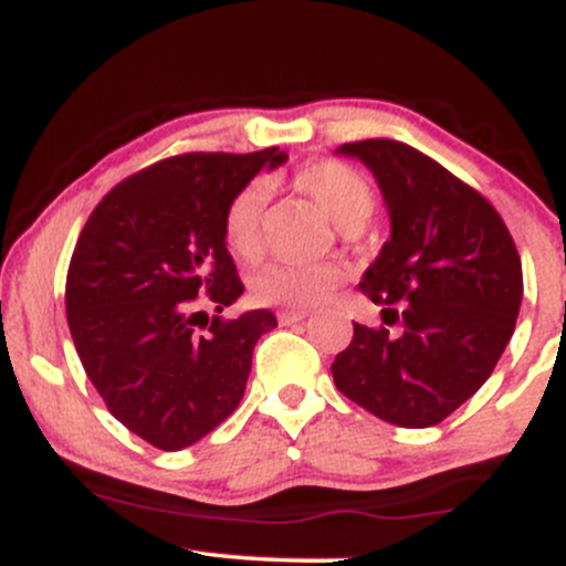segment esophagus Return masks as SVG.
Masks as SVG:
<instances>
[{
	"label": "esophagus",
	"instance_id": "1",
	"mask_svg": "<svg viewBox=\"0 0 566 566\" xmlns=\"http://www.w3.org/2000/svg\"><path fill=\"white\" fill-rule=\"evenodd\" d=\"M305 316H308V311H303V308H282L276 314V319H279V324H295V322H303Z\"/></svg>",
	"mask_w": 566,
	"mask_h": 566
}]
</instances>
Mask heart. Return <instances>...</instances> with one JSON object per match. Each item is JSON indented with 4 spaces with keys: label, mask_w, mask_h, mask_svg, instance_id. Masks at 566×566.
<instances>
[{
    "label": "heart",
    "mask_w": 566,
    "mask_h": 566,
    "mask_svg": "<svg viewBox=\"0 0 566 566\" xmlns=\"http://www.w3.org/2000/svg\"><path fill=\"white\" fill-rule=\"evenodd\" d=\"M295 188L305 193L316 207L340 229H359L375 210V188L359 170L346 161L324 159L295 172ZM263 210L265 188L252 184L231 199L226 210V239L242 261H258L263 252ZM343 271L333 263L265 265L250 279L252 301L263 305H287L305 308L316 305L337 287Z\"/></svg>",
    "instance_id": "obj_1"
}]
</instances>
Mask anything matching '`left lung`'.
Here are the masks:
<instances>
[{
	"label": "left lung",
	"mask_w": 566,
	"mask_h": 566,
	"mask_svg": "<svg viewBox=\"0 0 566 566\" xmlns=\"http://www.w3.org/2000/svg\"><path fill=\"white\" fill-rule=\"evenodd\" d=\"M337 154L373 170L391 239L359 282L386 327L354 324L333 361L335 386L386 423L437 426L484 386L509 346L524 292L516 244L476 188L418 148L373 138Z\"/></svg>",
	"instance_id": "8db88e82"
}]
</instances>
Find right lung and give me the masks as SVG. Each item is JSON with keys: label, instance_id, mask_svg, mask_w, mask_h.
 I'll return each mask as SVG.
<instances>
[{"label": "right lung", "instance_id": "obj_1", "mask_svg": "<svg viewBox=\"0 0 566 566\" xmlns=\"http://www.w3.org/2000/svg\"><path fill=\"white\" fill-rule=\"evenodd\" d=\"M284 159L279 148L161 159L114 186L76 239L66 276L76 354L108 412L159 450L197 444L229 418L258 337L276 327L269 308L210 322L197 297L223 311L244 292L226 210Z\"/></svg>", "mask_w": 566, "mask_h": 566}]
</instances>
